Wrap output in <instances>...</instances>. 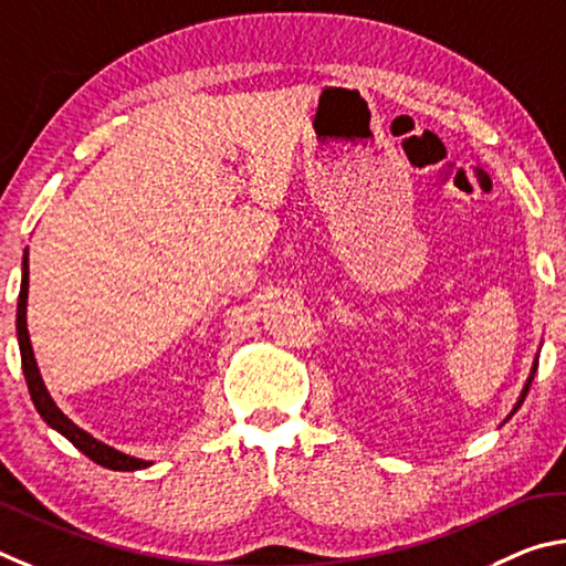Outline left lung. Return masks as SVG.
<instances>
[{"instance_id": "obj_1", "label": "left lung", "mask_w": 566, "mask_h": 566, "mask_svg": "<svg viewBox=\"0 0 566 566\" xmlns=\"http://www.w3.org/2000/svg\"><path fill=\"white\" fill-rule=\"evenodd\" d=\"M537 363H539V355H537V358H534V363H532V373H530V378H527V382H524V388H522V395H520V400H517V405H514V408H512V412L507 415V420L512 418V415H514V412H517V410L522 408V402H524V398H527V392H530V385H532V380H534V373H537ZM507 420H504V422H507Z\"/></svg>"}]
</instances>
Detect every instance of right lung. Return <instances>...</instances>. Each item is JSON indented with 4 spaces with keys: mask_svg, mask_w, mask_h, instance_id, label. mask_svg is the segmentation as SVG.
Listing matches in <instances>:
<instances>
[{
    "mask_svg": "<svg viewBox=\"0 0 566 566\" xmlns=\"http://www.w3.org/2000/svg\"><path fill=\"white\" fill-rule=\"evenodd\" d=\"M27 298H29V251H24L22 258V289H19V301H17V340H19V353H22V370L27 378L29 395H32V402L36 412L42 415V420L49 428L62 432L64 438L74 444L78 452H84L88 460H94L102 468L116 470V472H134V470H146L151 468L154 462L132 458V454H124L114 448H108L102 440H96L86 430L78 428L66 415L56 408V402L49 395L46 385L42 380V373H39V365L32 350V340H29L27 331Z\"/></svg>",
    "mask_w": 566,
    "mask_h": 566,
    "instance_id": "right-lung-1",
    "label": "right lung"
}]
</instances>
